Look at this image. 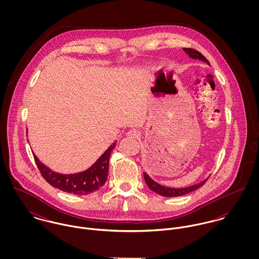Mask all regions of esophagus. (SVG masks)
Segmentation results:
<instances>
[{
    "label": "esophagus",
    "instance_id": "obj_1",
    "mask_svg": "<svg viewBox=\"0 0 259 259\" xmlns=\"http://www.w3.org/2000/svg\"><path fill=\"white\" fill-rule=\"evenodd\" d=\"M140 135H141L140 131L136 130V128H133V130L127 132V137H130V138H135L136 139V138H139Z\"/></svg>",
    "mask_w": 259,
    "mask_h": 259
}]
</instances>
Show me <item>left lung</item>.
Listing matches in <instances>:
<instances>
[{"label":"left lung","mask_w":259,"mask_h":259,"mask_svg":"<svg viewBox=\"0 0 259 259\" xmlns=\"http://www.w3.org/2000/svg\"><path fill=\"white\" fill-rule=\"evenodd\" d=\"M185 53L192 59H198L200 61H203L205 63H208V61L206 60V58L200 54L198 51L194 50V49H190V48H185L184 49ZM144 178H145V181H146V184L148 185V187L150 188V190L156 192L157 194L161 195V196H165V197H175V196H181V195H185L187 194L197 188H199L200 186L204 185L206 183L207 180L201 182L200 184H197V185H192V186H188V187H185V188H170V187H165L163 185H158L157 183H155L154 181H152L148 175H147V172H144Z\"/></svg>","instance_id":"8db88e82"}]
</instances>
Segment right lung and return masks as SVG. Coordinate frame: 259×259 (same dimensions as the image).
I'll return each instance as SVG.
<instances>
[{"mask_svg":"<svg viewBox=\"0 0 259 259\" xmlns=\"http://www.w3.org/2000/svg\"><path fill=\"white\" fill-rule=\"evenodd\" d=\"M115 143L116 141L89 169L74 175H61L54 172L38 160L36 154H34V158L41 177L47 183L68 193L87 195L97 191L107 182L110 156L111 150L115 147Z\"/></svg>","mask_w":259,"mask_h":259,"instance_id":"1","label":"right lung"}]
</instances>
